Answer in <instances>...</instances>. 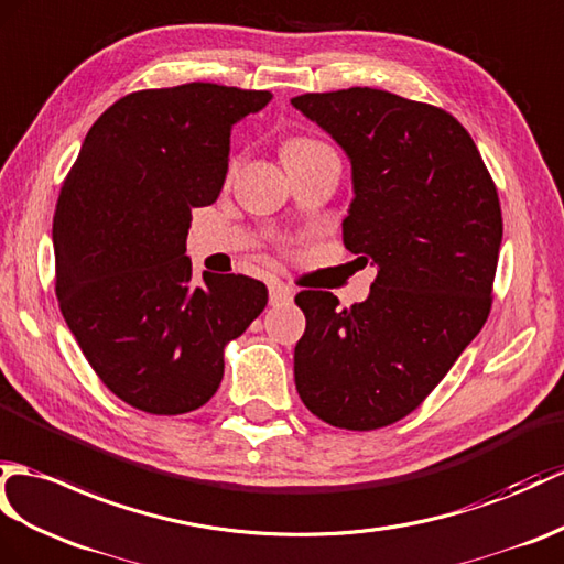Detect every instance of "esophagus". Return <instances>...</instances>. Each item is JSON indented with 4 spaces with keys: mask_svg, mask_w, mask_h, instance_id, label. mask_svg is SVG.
Segmentation results:
<instances>
[{
    "mask_svg": "<svg viewBox=\"0 0 564 564\" xmlns=\"http://www.w3.org/2000/svg\"><path fill=\"white\" fill-rule=\"evenodd\" d=\"M269 303H271L273 307L291 305V303H293V291H291V288H288V285L273 281V283L269 285Z\"/></svg>",
    "mask_w": 564,
    "mask_h": 564,
    "instance_id": "obj_1",
    "label": "esophagus"
}]
</instances>
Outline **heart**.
Listing matches in <instances>:
<instances>
[{
	"mask_svg": "<svg viewBox=\"0 0 564 564\" xmlns=\"http://www.w3.org/2000/svg\"><path fill=\"white\" fill-rule=\"evenodd\" d=\"M324 149H329V147H326V143H322V141H317V139H312V137L295 134V137H288L281 143V159H283V163L293 161V159H305V155L324 151Z\"/></svg>",
	"mask_w": 564,
	"mask_h": 564,
	"instance_id": "b5f03b06",
	"label": "heart"
}]
</instances>
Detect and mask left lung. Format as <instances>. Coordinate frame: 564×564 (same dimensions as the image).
<instances>
[{"label": "left lung", "instance_id": "8db88e82", "mask_svg": "<svg viewBox=\"0 0 564 564\" xmlns=\"http://www.w3.org/2000/svg\"><path fill=\"white\" fill-rule=\"evenodd\" d=\"M291 102L348 153L356 199L344 245L377 264L365 303L295 295L307 319L297 394L334 427H387L430 397L488 319L500 196L474 139L437 105L368 86Z\"/></svg>", "mask_w": 564, "mask_h": 564}]
</instances>
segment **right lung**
I'll list each match as a JSON object with an SVG mask.
<instances>
[{"label": "right lung", "mask_w": 564, "mask_h": 564, "mask_svg": "<svg viewBox=\"0 0 564 564\" xmlns=\"http://www.w3.org/2000/svg\"><path fill=\"white\" fill-rule=\"evenodd\" d=\"M269 90L182 84L105 110L64 177L52 223L55 291L90 368L153 415L196 411L223 379V348L267 307V285L206 273L192 285V208L218 199L230 129Z\"/></svg>", "instance_id": "add662e5"}]
</instances>
